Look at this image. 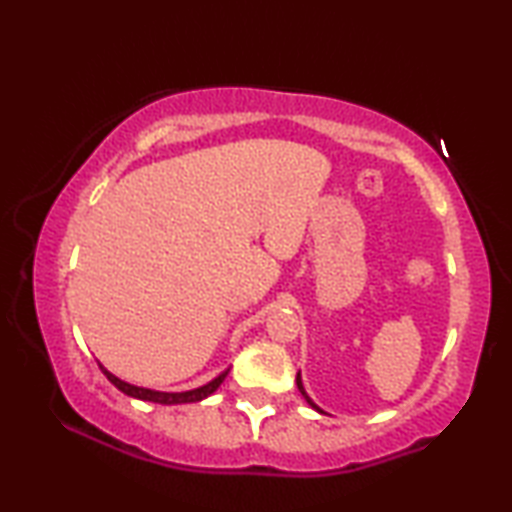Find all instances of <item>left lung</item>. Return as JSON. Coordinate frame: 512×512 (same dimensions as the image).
Here are the masks:
<instances>
[{"label":"left lung","mask_w":512,"mask_h":512,"mask_svg":"<svg viewBox=\"0 0 512 512\" xmlns=\"http://www.w3.org/2000/svg\"><path fill=\"white\" fill-rule=\"evenodd\" d=\"M296 384H298V388H300V393H302V395H305V400H307V402H309L311 406H314V409H316V411H320V409H318V406H316L314 402H311V400H309V395L305 393V388H302V379H300V372H298V377H296ZM320 413H323V411H320Z\"/></svg>","instance_id":"1"}]
</instances>
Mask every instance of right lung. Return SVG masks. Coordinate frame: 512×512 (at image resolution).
<instances>
[{
    "label": "right lung",
    "instance_id": "add662e5",
    "mask_svg": "<svg viewBox=\"0 0 512 512\" xmlns=\"http://www.w3.org/2000/svg\"><path fill=\"white\" fill-rule=\"evenodd\" d=\"M103 375L108 377V381L112 386H117L121 393L137 397V400H146V402H158V404H185V402H198V400H205L207 395H212L216 388L221 386V381L228 375V370L221 372L219 377L212 379L210 384H205L201 388H194V391H185V393H158V391H149V388H140V386H131L126 384V381L117 379L115 375H110V372L101 366Z\"/></svg>",
    "mask_w": 512,
    "mask_h": 512
}]
</instances>
